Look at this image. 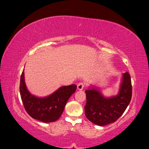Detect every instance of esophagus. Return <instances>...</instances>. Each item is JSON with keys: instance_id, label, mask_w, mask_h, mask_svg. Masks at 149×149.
<instances>
[{"instance_id": "esophagus-1", "label": "esophagus", "mask_w": 149, "mask_h": 149, "mask_svg": "<svg viewBox=\"0 0 149 149\" xmlns=\"http://www.w3.org/2000/svg\"><path fill=\"white\" fill-rule=\"evenodd\" d=\"M84 87V84L83 83H79L77 84V89L79 90H83Z\"/></svg>"}]
</instances>
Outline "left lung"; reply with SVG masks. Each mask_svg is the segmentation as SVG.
I'll return each instance as SVG.
<instances>
[{"mask_svg":"<svg viewBox=\"0 0 149 149\" xmlns=\"http://www.w3.org/2000/svg\"><path fill=\"white\" fill-rule=\"evenodd\" d=\"M85 93L86 104L84 110L86 118L97 125L109 124L122 115L131 102V76L127 72L123 74L118 93L115 96L104 97L96 86H90Z\"/></svg>","mask_w":149,"mask_h":149,"instance_id":"8db88e82","label":"left lung"}]
</instances>
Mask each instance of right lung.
<instances>
[{
	"mask_svg": "<svg viewBox=\"0 0 149 149\" xmlns=\"http://www.w3.org/2000/svg\"><path fill=\"white\" fill-rule=\"evenodd\" d=\"M76 88L75 84L61 86L49 96L38 97L28 90L25 83L24 70L20 77V93L25 109L33 118L45 123L55 122L59 118Z\"/></svg>",
	"mask_w": 149,
	"mask_h": 149,
	"instance_id": "obj_1",
	"label": "right lung"
}]
</instances>
